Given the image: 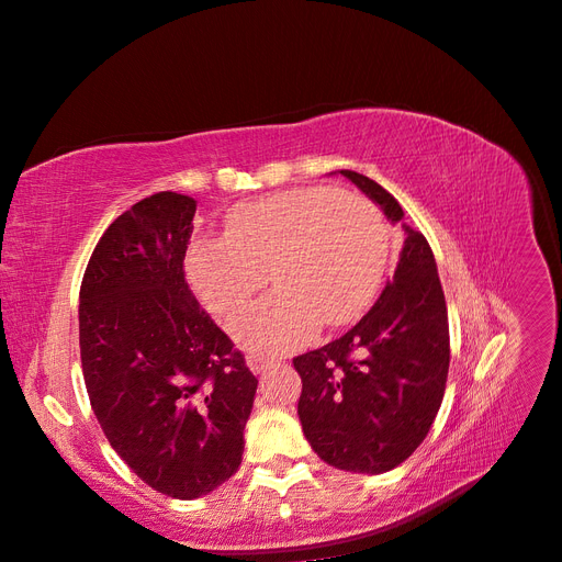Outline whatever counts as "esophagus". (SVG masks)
I'll list each match as a JSON object with an SVG mask.
<instances>
[{
	"label": "esophagus",
	"mask_w": 562,
	"mask_h": 562,
	"mask_svg": "<svg viewBox=\"0 0 562 562\" xmlns=\"http://www.w3.org/2000/svg\"><path fill=\"white\" fill-rule=\"evenodd\" d=\"M247 364H249V370H251L254 374H261V372L270 370V367H272V360H268V358H261V356H249Z\"/></svg>",
	"instance_id": "1"
}]
</instances>
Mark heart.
<instances>
[{"label": "heart", "instance_id": "1", "mask_svg": "<svg viewBox=\"0 0 562 562\" xmlns=\"http://www.w3.org/2000/svg\"><path fill=\"white\" fill-rule=\"evenodd\" d=\"M391 235L376 206L331 188H294L233 206L223 239H198L188 278L204 306L231 317L259 294L268 272L276 294L239 313L231 331L256 356H282L341 327L370 306L389 266Z\"/></svg>", "mask_w": 562, "mask_h": 562}]
</instances>
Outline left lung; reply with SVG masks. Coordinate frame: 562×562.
<instances>
[{"mask_svg": "<svg viewBox=\"0 0 562 562\" xmlns=\"http://www.w3.org/2000/svg\"><path fill=\"white\" fill-rule=\"evenodd\" d=\"M393 223L405 212L389 190L341 169ZM405 228L395 276L360 323L294 358L303 436L329 467L386 473L424 442L450 370V323L426 237Z\"/></svg>", "mask_w": 562, "mask_h": 562, "instance_id": "obj_1", "label": "left lung"}]
</instances>
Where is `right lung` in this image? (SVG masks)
<instances>
[{
  "label": "right lung",
  "mask_w": 562,
  "mask_h": 562,
  "mask_svg": "<svg viewBox=\"0 0 562 562\" xmlns=\"http://www.w3.org/2000/svg\"><path fill=\"white\" fill-rule=\"evenodd\" d=\"M198 202L155 192L110 223L79 290L91 409L143 483L198 499L243 463L256 379L186 282Z\"/></svg>",
  "instance_id": "right-lung-1"
}]
</instances>
